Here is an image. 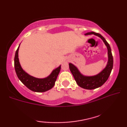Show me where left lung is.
Instances as JSON below:
<instances>
[{
  "mask_svg": "<svg viewBox=\"0 0 127 127\" xmlns=\"http://www.w3.org/2000/svg\"><path fill=\"white\" fill-rule=\"evenodd\" d=\"M93 34L100 37L103 41L105 45L107 47L108 49V62L105 67L102 70L96 75L92 76H84L81 73L76 66L73 64L69 63V69L70 70L71 73H72L74 80H76L77 85L81 88L85 89H94L100 87L109 78L111 74V71L113 68V56L112 54V51L111 47L105 39L101 35L95 32H88L85 34V35H88Z\"/></svg>",
  "mask_w": 127,
  "mask_h": 127,
  "instance_id": "left-lung-1",
  "label": "left lung"
}]
</instances>
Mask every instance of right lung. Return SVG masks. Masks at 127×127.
Masks as SVG:
<instances>
[{"label": "right lung", "instance_id": "obj_1", "mask_svg": "<svg viewBox=\"0 0 127 127\" xmlns=\"http://www.w3.org/2000/svg\"><path fill=\"white\" fill-rule=\"evenodd\" d=\"M20 45L15 52L14 58V67L16 75L19 80L27 88L35 92H45L51 89L55 85V82L61 70V65L53 70L51 74L46 78H38L30 76L22 69L18 58Z\"/></svg>", "mask_w": 127, "mask_h": 127}]
</instances>
